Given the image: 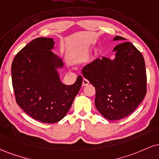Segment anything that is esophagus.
Listing matches in <instances>:
<instances>
[{
	"mask_svg": "<svg viewBox=\"0 0 159 159\" xmlns=\"http://www.w3.org/2000/svg\"><path fill=\"white\" fill-rule=\"evenodd\" d=\"M89 84V81H88L87 79H86V78H83V81H82V85L83 86H87Z\"/></svg>",
	"mask_w": 159,
	"mask_h": 159,
	"instance_id": "34e87169",
	"label": "esophagus"
}]
</instances>
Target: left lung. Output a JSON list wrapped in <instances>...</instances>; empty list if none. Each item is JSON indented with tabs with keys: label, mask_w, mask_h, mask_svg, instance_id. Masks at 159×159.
<instances>
[{
	"label": "left lung",
	"mask_w": 159,
	"mask_h": 159,
	"mask_svg": "<svg viewBox=\"0 0 159 159\" xmlns=\"http://www.w3.org/2000/svg\"><path fill=\"white\" fill-rule=\"evenodd\" d=\"M114 41L125 40L116 36ZM113 61L103 57L86 65L82 75L95 87V105L100 113L110 121L130 115L147 93L144 59L130 42L115 47Z\"/></svg>",
	"instance_id": "obj_1"
}]
</instances>
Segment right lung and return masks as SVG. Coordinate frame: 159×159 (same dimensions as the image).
<instances>
[{"label": "right lung", "mask_w": 159, "mask_h": 159, "mask_svg": "<svg viewBox=\"0 0 159 159\" xmlns=\"http://www.w3.org/2000/svg\"><path fill=\"white\" fill-rule=\"evenodd\" d=\"M54 43L52 38H35L18 52L12 64L17 104L42 123H55L66 116L83 80L79 75L72 85L61 83L56 69L64 64L51 51Z\"/></svg>", "instance_id": "right-lung-1"}]
</instances>
